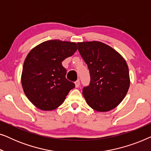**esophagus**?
<instances>
[{"label": "esophagus", "mask_w": 151, "mask_h": 151, "mask_svg": "<svg viewBox=\"0 0 151 151\" xmlns=\"http://www.w3.org/2000/svg\"><path fill=\"white\" fill-rule=\"evenodd\" d=\"M80 84V80H77V81H76V82H75V85H76V88L79 87Z\"/></svg>", "instance_id": "obj_1"}]
</instances>
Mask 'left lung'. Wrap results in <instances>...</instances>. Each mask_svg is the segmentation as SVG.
<instances>
[{"label":"left lung","mask_w":151,"mask_h":151,"mask_svg":"<svg viewBox=\"0 0 151 151\" xmlns=\"http://www.w3.org/2000/svg\"><path fill=\"white\" fill-rule=\"evenodd\" d=\"M80 54L88 66L91 81L82 94L88 106L106 112L118 106L130 86L129 67L119 53L99 41L78 42Z\"/></svg>","instance_id":"8db88e82"}]
</instances>
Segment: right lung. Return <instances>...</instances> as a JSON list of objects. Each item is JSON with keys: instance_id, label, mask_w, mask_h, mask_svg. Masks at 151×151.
Wrapping results in <instances>:
<instances>
[{"instance_id": "right-lung-1", "label": "right lung", "mask_w": 151, "mask_h": 151, "mask_svg": "<svg viewBox=\"0 0 151 151\" xmlns=\"http://www.w3.org/2000/svg\"><path fill=\"white\" fill-rule=\"evenodd\" d=\"M76 42L47 40L33 48L24 60L21 83L29 100L42 111L63 104L75 84L66 78L62 62L77 51Z\"/></svg>"}]
</instances>
